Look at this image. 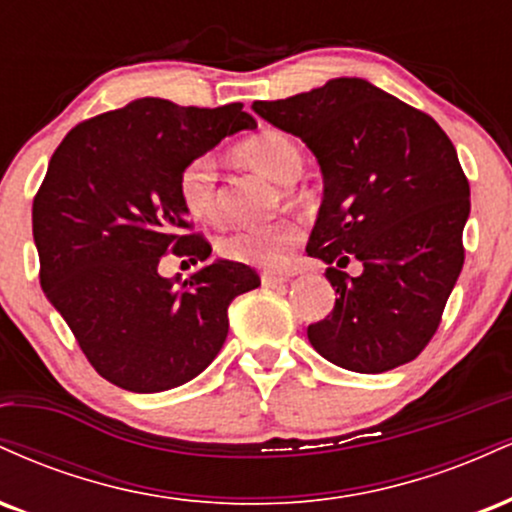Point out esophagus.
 Returning <instances> with one entry per match:
<instances>
[{
	"mask_svg": "<svg viewBox=\"0 0 512 512\" xmlns=\"http://www.w3.org/2000/svg\"><path fill=\"white\" fill-rule=\"evenodd\" d=\"M286 281H289V276H284V274H272V272H264L262 274V286H267V289H276V286H284Z\"/></svg>",
	"mask_w": 512,
	"mask_h": 512,
	"instance_id": "1",
	"label": "esophagus"
}]
</instances>
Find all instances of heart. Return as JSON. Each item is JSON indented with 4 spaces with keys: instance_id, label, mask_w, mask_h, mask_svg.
Returning a JSON list of instances; mask_svg holds the SVG:
<instances>
[{
    "instance_id": "heart-1",
    "label": "heart",
    "mask_w": 512,
    "mask_h": 512,
    "mask_svg": "<svg viewBox=\"0 0 512 512\" xmlns=\"http://www.w3.org/2000/svg\"><path fill=\"white\" fill-rule=\"evenodd\" d=\"M236 154L262 170L276 182L289 185L303 168L301 146L291 134L281 129H262L236 146ZM178 197L187 214L202 221H216L221 216L219 170L207 154L190 158L178 173ZM305 231L298 221L279 219L260 226L233 228L219 240V252L226 260L250 264L260 269H284L291 262L293 250L303 243Z\"/></svg>"
}]
</instances>
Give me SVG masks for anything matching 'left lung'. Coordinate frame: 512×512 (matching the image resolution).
Instances as JSON below:
<instances>
[{
	"instance_id": "8db88e82",
	"label": "left lung",
	"mask_w": 512,
	"mask_h": 512,
	"mask_svg": "<svg viewBox=\"0 0 512 512\" xmlns=\"http://www.w3.org/2000/svg\"><path fill=\"white\" fill-rule=\"evenodd\" d=\"M257 115L308 144L325 199L305 252L337 291L332 313L308 327L334 366L385 373L414 361L436 334L462 272L469 182L431 115L363 79L257 101ZM351 259L364 272L341 269Z\"/></svg>"
}]
</instances>
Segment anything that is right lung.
Masks as SVG:
<instances>
[{
	"instance_id": "add662e5",
	"label": "right lung",
	"mask_w": 512,
	"mask_h": 512,
	"mask_svg": "<svg viewBox=\"0 0 512 512\" xmlns=\"http://www.w3.org/2000/svg\"><path fill=\"white\" fill-rule=\"evenodd\" d=\"M255 125L243 103L139 98L79 122L52 154L33 199L40 286L108 383L163 392L192 380L226 342L233 298L260 286L255 269L228 260L180 286L158 274L168 252L211 255L178 197L180 168Z\"/></svg>"
}]
</instances>
